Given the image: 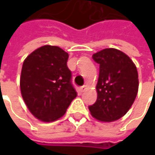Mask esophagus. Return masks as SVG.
<instances>
[{
  "instance_id": "obj_1",
  "label": "esophagus",
  "mask_w": 155,
  "mask_h": 155,
  "mask_svg": "<svg viewBox=\"0 0 155 155\" xmlns=\"http://www.w3.org/2000/svg\"><path fill=\"white\" fill-rule=\"evenodd\" d=\"M86 89H87V86H86V85H84V86H81L80 88H79V91H80L81 93L84 92V91H85Z\"/></svg>"
}]
</instances>
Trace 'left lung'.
<instances>
[{"label": "left lung", "instance_id": "obj_1", "mask_svg": "<svg viewBox=\"0 0 155 155\" xmlns=\"http://www.w3.org/2000/svg\"><path fill=\"white\" fill-rule=\"evenodd\" d=\"M92 58L99 64V78L97 99L89 110L99 121H116L128 112L136 97L139 87L136 66L128 55L115 48L104 49Z\"/></svg>", "mask_w": 155, "mask_h": 155}]
</instances>
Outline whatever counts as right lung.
<instances>
[{
  "label": "right lung",
  "instance_id": "add662e5",
  "mask_svg": "<svg viewBox=\"0 0 155 155\" xmlns=\"http://www.w3.org/2000/svg\"><path fill=\"white\" fill-rule=\"evenodd\" d=\"M68 58L60 47L46 45L33 51L23 63L21 95L30 112L42 122L64 116L78 95L67 67Z\"/></svg>",
  "mask_w": 155,
  "mask_h": 155
}]
</instances>
